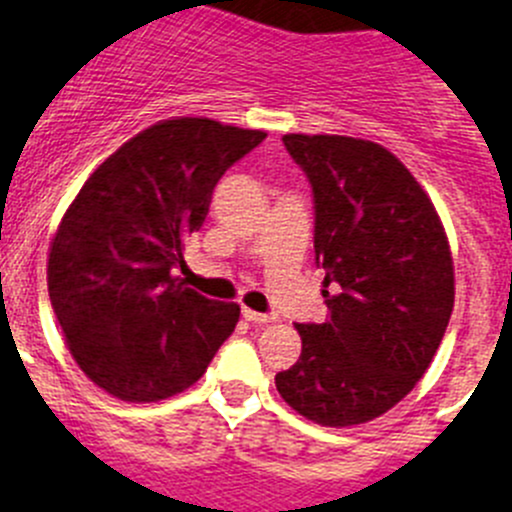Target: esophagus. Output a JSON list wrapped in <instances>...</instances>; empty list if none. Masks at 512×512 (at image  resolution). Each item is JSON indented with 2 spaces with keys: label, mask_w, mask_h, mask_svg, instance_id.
<instances>
[{
  "label": "esophagus",
  "mask_w": 512,
  "mask_h": 512,
  "mask_svg": "<svg viewBox=\"0 0 512 512\" xmlns=\"http://www.w3.org/2000/svg\"><path fill=\"white\" fill-rule=\"evenodd\" d=\"M242 318L250 323H270L275 321V313H257V310L252 308H242Z\"/></svg>",
  "instance_id": "34e87169"
}]
</instances>
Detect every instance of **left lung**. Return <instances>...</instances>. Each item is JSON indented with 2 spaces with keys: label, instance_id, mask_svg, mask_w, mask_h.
Masks as SVG:
<instances>
[{
  "label": "left lung",
  "instance_id": "8db88e82",
  "mask_svg": "<svg viewBox=\"0 0 512 512\" xmlns=\"http://www.w3.org/2000/svg\"><path fill=\"white\" fill-rule=\"evenodd\" d=\"M313 189L323 323H298L303 351L275 376L280 396L323 427L389 412L442 343L455 270L442 222L409 169L379 143L283 136Z\"/></svg>",
  "mask_w": 512,
  "mask_h": 512
}]
</instances>
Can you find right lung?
<instances>
[{"label":"right lung","mask_w":512,"mask_h":512,"mask_svg":"<svg viewBox=\"0 0 512 512\" xmlns=\"http://www.w3.org/2000/svg\"><path fill=\"white\" fill-rule=\"evenodd\" d=\"M267 133L174 118L123 143L62 217L47 290L70 353L123 401H159L202 379L240 305L186 288L174 272L224 171Z\"/></svg>","instance_id":"add662e5"}]
</instances>
